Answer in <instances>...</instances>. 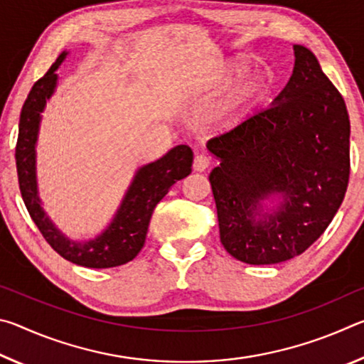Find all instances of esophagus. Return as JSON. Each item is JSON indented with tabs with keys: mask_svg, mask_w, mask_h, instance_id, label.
<instances>
[{
	"mask_svg": "<svg viewBox=\"0 0 364 364\" xmlns=\"http://www.w3.org/2000/svg\"><path fill=\"white\" fill-rule=\"evenodd\" d=\"M208 165H210V159H208L205 154H197L194 157V170L204 171Z\"/></svg>",
	"mask_w": 364,
	"mask_h": 364,
	"instance_id": "esophagus-1",
	"label": "esophagus"
}]
</instances>
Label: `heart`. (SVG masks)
<instances>
[{"mask_svg": "<svg viewBox=\"0 0 364 364\" xmlns=\"http://www.w3.org/2000/svg\"><path fill=\"white\" fill-rule=\"evenodd\" d=\"M267 88V82L262 77H254L237 86L213 112V119L221 127H232L242 119V115L254 100H257L263 90Z\"/></svg>", "mask_w": 364, "mask_h": 364, "instance_id": "b5f03b06", "label": "heart"}]
</instances>
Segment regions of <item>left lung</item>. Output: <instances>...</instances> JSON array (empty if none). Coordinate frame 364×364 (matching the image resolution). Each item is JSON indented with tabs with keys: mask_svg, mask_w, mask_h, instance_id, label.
I'll list each match as a JSON object with an SVG mask.
<instances>
[{
	"mask_svg": "<svg viewBox=\"0 0 364 364\" xmlns=\"http://www.w3.org/2000/svg\"><path fill=\"white\" fill-rule=\"evenodd\" d=\"M294 73L269 107L208 139L220 159L210 180L220 241L249 264L297 257L326 231L350 178V119L310 49L295 45ZM271 193L278 213H259ZM257 216H263L258 220Z\"/></svg>",
	"mask_w": 364,
	"mask_h": 364,
	"instance_id": "obj_1",
	"label": "left lung"
}]
</instances>
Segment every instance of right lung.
<instances>
[{
	"label": "right lung",
	"mask_w": 364,
	"mask_h": 364,
	"mask_svg": "<svg viewBox=\"0 0 364 364\" xmlns=\"http://www.w3.org/2000/svg\"><path fill=\"white\" fill-rule=\"evenodd\" d=\"M67 53L56 59L49 70L30 90L22 106L19 136L16 144V167L19 189L33 223L46 242L58 254L80 267L112 268L125 264L136 257L146 242L152 212L176 181L191 173L193 151L186 144L176 146L162 159L138 170L115 218L101 236L88 242H75L60 234L43 212L35 176V143L38 134L40 114L46 100L56 88V69Z\"/></svg>",
	"instance_id": "right-lung-1"
}]
</instances>
